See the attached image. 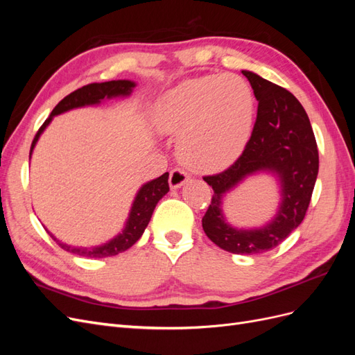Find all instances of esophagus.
<instances>
[{"label": "esophagus", "mask_w": 355, "mask_h": 355, "mask_svg": "<svg viewBox=\"0 0 355 355\" xmlns=\"http://www.w3.org/2000/svg\"><path fill=\"white\" fill-rule=\"evenodd\" d=\"M188 175L185 173L184 170L180 168H173L170 171V178H168V185L171 189H178L180 188L182 185L185 184V182L188 180Z\"/></svg>", "instance_id": "1"}]
</instances>
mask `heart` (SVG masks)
I'll return each mask as SVG.
<instances>
[{
	"instance_id": "1",
	"label": "heart",
	"mask_w": 355,
	"mask_h": 355,
	"mask_svg": "<svg viewBox=\"0 0 355 355\" xmlns=\"http://www.w3.org/2000/svg\"><path fill=\"white\" fill-rule=\"evenodd\" d=\"M253 120V92L234 73L188 80L155 106L158 132L179 136L180 161L201 171L231 166L249 141Z\"/></svg>"
}]
</instances>
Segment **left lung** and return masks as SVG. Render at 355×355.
I'll use <instances>...</instances> for the list:
<instances>
[{
	"instance_id": "left-lung-1",
	"label": "left lung",
	"mask_w": 355,
	"mask_h": 355,
	"mask_svg": "<svg viewBox=\"0 0 355 355\" xmlns=\"http://www.w3.org/2000/svg\"><path fill=\"white\" fill-rule=\"evenodd\" d=\"M241 72L259 102L256 123L240 158L222 173L204 176L213 197L202 216V230L223 250L257 254L283 243L304 220L318 175V149L309 118L295 96L252 71ZM259 173L277 179L279 209L262 227L235 229L223 214L224 197L243 180Z\"/></svg>"
}]
</instances>
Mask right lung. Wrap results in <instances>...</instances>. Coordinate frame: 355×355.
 Listing matches in <instances>:
<instances>
[{
	"instance_id": "1",
	"label": "right lung",
	"mask_w": 355,
	"mask_h": 355,
	"mask_svg": "<svg viewBox=\"0 0 355 355\" xmlns=\"http://www.w3.org/2000/svg\"><path fill=\"white\" fill-rule=\"evenodd\" d=\"M136 87V83L130 80H114V81H106V83H93L87 84L84 87L72 92L68 94L67 98H63L56 106L55 110L51 111L50 116L40 127L38 133L35 135L34 141L31 145V153L29 159L32 155V151L38 142L40 136L42 132L46 130L47 125L51 123L53 116L60 115L63 112H68L71 110L83 108V106H90V105H99L102 101L106 99H114V98H127L130 96L133 89ZM168 192V173L161 175L159 178L149 180L139 188L137 194L133 200L130 213H128V218L125 220L124 228L121 232H118L114 239L106 241L101 245L94 247H78V245H71L58 240L55 235H53L49 230H46L50 237L55 240L63 250L69 253H73L77 256L83 257H94V259H101V257H108L115 256L121 252H125L130 247L142 237L145 228L148 227L149 220L154 213V209L158 204V201L163 198Z\"/></svg>"
}]
</instances>
